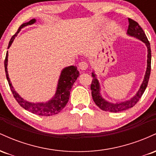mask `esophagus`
<instances>
[{
	"instance_id": "1",
	"label": "esophagus",
	"mask_w": 156,
	"mask_h": 156,
	"mask_svg": "<svg viewBox=\"0 0 156 156\" xmlns=\"http://www.w3.org/2000/svg\"><path fill=\"white\" fill-rule=\"evenodd\" d=\"M87 67H88V64L85 62H80L79 64H78V68L82 71L86 70V69H87Z\"/></svg>"
}]
</instances>
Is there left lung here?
Listing matches in <instances>:
<instances>
[{
	"label": "left lung",
	"instance_id": "left-lung-1",
	"mask_svg": "<svg viewBox=\"0 0 156 156\" xmlns=\"http://www.w3.org/2000/svg\"><path fill=\"white\" fill-rule=\"evenodd\" d=\"M128 29L127 31V34L130 37H133L134 38H136L139 40L144 42L147 48V69L145 75H144V79L141 83L139 90L137 91L136 94L132 97L129 100H127L125 101L117 102V103H112L104 99L102 96L101 93V85H100L99 80L97 78L96 74L94 71L92 73V76L93 78L92 84H91V90H92V99L95 104L105 112H120L122 111H125L127 109H129L134 106L139 101L141 97L142 96L143 93L144 92L147 86L148 80L150 78V70H151V49H150V44L142 28H141L136 21L133 20L132 19L128 18Z\"/></svg>",
	"mask_w": 156,
	"mask_h": 156
}]
</instances>
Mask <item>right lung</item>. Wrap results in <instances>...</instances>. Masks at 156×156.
Returning a JSON list of instances; mask_svg holds the SVG:
<instances>
[{"label": "right lung", "instance_id": "right-lung-1", "mask_svg": "<svg viewBox=\"0 0 156 156\" xmlns=\"http://www.w3.org/2000/svg\"><path fill=\"white\" fill-rule=\"evenodd\" d=\"M35 23L36 19H32L28 22L23 23L20 26L17 33L10 39L8 49L12 45L14 39H15V37H17L22 28L26 26H31V25ZM7 65H8V51L6 52V58H5L4 61L5 72H6V78L9 82L11 91H12V94L15 97V100L20 105V106H22L26 110L34 114H37V115L44 116V117L55 115V114L59 113L65 107L68 101H69V94H70V91L73 87V85L76 82V79L80 75L79 71L77 69L76 66L72 65L64 67L61 72L59 78H58V84H57L56 91H55V94L53 96V98L48 101L44 102V103L43 102H41V103H31V102L27 101L25 99H23L22 97L15 90L12 84V82L10 80L9 77Z\"/></svg>", "mask_w": 156, "mask_h": 156}]
</instances>
